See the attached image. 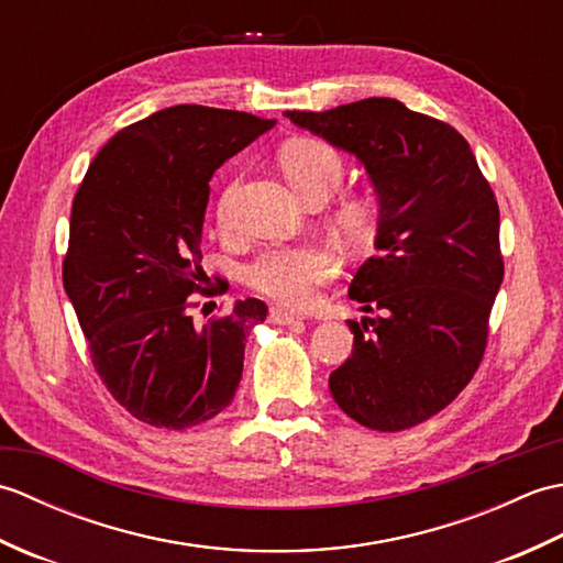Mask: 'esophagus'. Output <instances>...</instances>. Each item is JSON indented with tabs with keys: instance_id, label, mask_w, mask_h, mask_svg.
Wrapping results in <instances>:
<instances>
[{
	"instance_id": "1",
	"label": "esophagus",
	"mask_w": 563,
	"mask_h": 563,
	"mask_svg": "<svg viewBox=\"0 0 563 563\" xmlns=\"http://www.w3.org/2000/svg\"><path fill=\"white\" fill-rule=\"evenodd\" d=\"M271 321L273 324H297V321H302V317H297V314H292V312H288V309H280V307H273L271 309Z\"/></svg>"
}]
</instances>
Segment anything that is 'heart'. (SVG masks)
<instances>
[{"label":"heart","mask_w":563,"mask_h":563,"mask_svg":"<svg viewBox=\"0 0 563 563\" xmlns=\"http://www.w3.org/2000/svg\"><path fill=\"white\" fill-rule=\"evenodd\" d=\"M280 166L292 188L305 200L329 198L345 174V162L336 147L324 140L297 137L280 150ZM239 181L227 184L218 198V224L222 232L236 224ZM331 224L349 242L363 244L373 236L375 214L365 198H343L331 212ZM339 271V258L321 244L275 246L246 266V283L256 292L285 307H307L317 300L319 285L331 280Z\"/></svg>","instance_id":"1"}]
</instances>
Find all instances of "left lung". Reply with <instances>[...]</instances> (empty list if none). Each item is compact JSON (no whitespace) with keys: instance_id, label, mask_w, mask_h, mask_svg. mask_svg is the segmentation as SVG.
Returning <instances> with one entry per match:
<instances>
[{"instance_id":"8db88e82","label":"left lung","mask_w":563,"mask_h":563,"mask_svg":"<svg viewBox=\"0 0 563 563\" xmlns=\"http://www.w3.org/2000/svg\"><path fill=\"white\" fill-rule=\"evenodd\" d=\"M295 125L355 154L379 196L377 256L349 288L361 321L353 353L329 377L333 399L365 428L428 421L470 385L504 280L498 202L457 130L397 99L285 111Z\"/></svg>"}]
</instances>
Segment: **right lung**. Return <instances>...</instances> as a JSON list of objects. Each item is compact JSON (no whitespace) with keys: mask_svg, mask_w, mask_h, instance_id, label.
I'll return each mask as SVG.
<instances>
[{"mask_svg":"<svg viewBox=\"0 0 563 563\" xmlns=\"http://www.w3.org/2000/svg\"><path fill=\"white\" fill-rule=\"evenodd\" d=\"M273 125L172 106L106 142L71 202L65 292L93 369L142 423L186 430L234 399L246 336L268 307L246 297L198 327L188 297L210 280L200 266L210 178Z\"/></svg>","mask_w":563,"mask_h":563,"instance_id":"1","label":"right lung"}]
</instances>
